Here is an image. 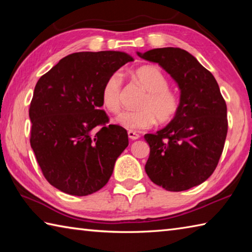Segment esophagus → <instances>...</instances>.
<instances>
[{
	"label": "esophagus",
	"instance_id": "1",
	"mask_svg": "<svg viewBox=\"0 0 252 252\" xmlns=\"http://www.w3.org/2000/svg\"><path fill=\"white\" fill-rule=\"evenodd\" d=\"M127 135H129V138H130L131 140H136V139L140 138V135H139L138 133H136V132L132 131V130L127 131Z\"/></svg>",
	"mask_w": 252,
	"mask_h": 252
}]
</instances>
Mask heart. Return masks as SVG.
Wrapping results in <instances>:
<instances>
[{
    "label": "heart",
    "instance_id": "1",
    "mask_svg": "<svg viewBox=\"0 0 252 252\" xmlns=\"http://www.w3.org/2000/svg\"><path fill=\"white\" fill-rule=\"evenodd\" d=\"M134 79L147 93L136 104L138 110L125 111L117 118L119 125L129 130H144L155 125L156 120L161 125L172 121L180 109V100L169 89L167 75L158 66L144 65L135 70ZM122 87L120 72H113L104 81L101 102L111 113H118L121 109Z\"/></svg>",
    "mask_w": 252,
    "mask_h": 252
}]
</instances>
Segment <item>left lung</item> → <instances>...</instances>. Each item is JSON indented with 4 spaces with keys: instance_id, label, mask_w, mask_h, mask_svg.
<instances>
[{
    "instance_id": "8db88e82",
    "label": "left lung",
    "mask_w": 252,
    "mask_h": 252,
    "mask_svg": "<svg viewBox=\"0 0 252 252\" xmlns=\"http://www.w3.org/2000/svg\"><path fill=\"white\" fill-rule=\"evenodd\" d=\"M138 55L167 71L181 92L176 118L144 135L150 146L146 172L165 190H188L206 181L218 165L228 132L227 104L215 76L187 51L161 48Z\"/></svg>"
}]
</instances>
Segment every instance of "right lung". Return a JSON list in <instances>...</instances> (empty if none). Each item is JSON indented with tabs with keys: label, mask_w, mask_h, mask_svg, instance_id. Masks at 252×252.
<instances>
[{
	"label": "right lung",
	"mask_w": 252,
	"mask_h": 252,
	"mask_svg": "<svg viewBox=\"0 0 252 252\" xmlns=\"http://www.w3.org/2000/svg\"><path fill=\"white\" fill-rule=\"evenodd\" d=\"M130 55L117 51L72 53L37 81L30 104V143L50 185L72 195L108 183L129 144L126 130L109 125L101 90Z\"/></svg>",
	"instance_id": "add662e5"
}]
</instances>
